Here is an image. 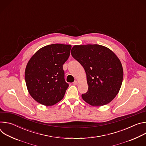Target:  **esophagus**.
Masks as SVG:
<instances>
[{
  "label": "esophagus",
  "instance_id": "obj_1",
  "mask_svg": "<svg viewBox=\"0 0 146 146\" xmlns=\"http://www.w3.org/2000/svg\"><path fill=\"white\" fill-rule=\"evenodd\" d=\"M73 84H74V85H77V84H78V81H76V80H75V81L73 82Z\"/></svg>",
  "mask_w": 146,
  "mask_h": 146
}]
</instances>
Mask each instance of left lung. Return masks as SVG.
I'll return each instance as SVG.
<instances>
[{"mask_svg": "<svg viewBox=\"0 0 146 146\" xmlns=\"http://www.w3.org/2000/svg\"><path fill=\"white\" fill-rule=\"evenodd\" d=\"M72 56L84 68L88 85L81 96L92 106L110 103L118 94L123 80L122 64L109 48L98 44L74 46Z\"/></svg>", "mask_w": 146, "mask_h": 146, "instance_id": "obj_1", "label": "left lung"}]
</instances>
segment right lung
I'll use <instances>...</instances> for the list:
<instances>
[{"label": "right lung", "mask_w": 146, "mask_h": 146, "mask_svg": "<svg viewBox=\"0 0 146 146\" xmlns=\"http://www.w3.org/2000/svg\"><path fill=\"white\" fill-rule=\"evenodd\" d=\"M72 46L53 44L38 50L28 62L25 72L27 87L38 103L52 106L63 99L69 84L65 80L63 65Z\"/></svg>", "instance_id": "obj_1"}]
</instances>
